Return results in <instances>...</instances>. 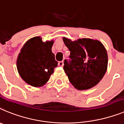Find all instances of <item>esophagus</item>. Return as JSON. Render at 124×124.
<instances>
[{
    "mask_svg": "<svg viewBox=\"0 0 124 124\" xmlns=\"http://www.w3.org/2000/svg\"><path fill=\"white\" fill-rule=\"evenodd\" d=\"M58 65L60 67H62L63 65V61H60V62H59V63H58Z\"/></svg>",
    "mask_w": 124,
    "mask_h": 124,
    "instance_id": "esophagus-1",
    "label": "esophagus"
}]
</instances>
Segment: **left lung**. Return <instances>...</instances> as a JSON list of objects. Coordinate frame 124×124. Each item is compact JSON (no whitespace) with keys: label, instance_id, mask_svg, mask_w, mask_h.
<instances>
[{"label":"left lung","instance_id":"left-lung-1","mask_svg":"<svg viewBox=\"0 0 124 124\" xmlns=\"http://www.w3.org/2000/svg\"><path fill=\"white\" fill-rule=\"evenodd\" d=\"M70 52L69 62L64 61L63 70L70 82L79 90H87L96 85L107 69L108 55L102 42L91 39H78L72 41L63 37Z\"/></svg>","mask_w":124,"mask_h":124}]
</instances>
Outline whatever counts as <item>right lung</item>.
Segmentation results:
<instances>
[{"instance_id": "1", "label": "right lung", "mask_w": 124, "mask_h": 124, "mask_svg": "<svg viewBox=\"0 0 124 124\" xmlns=\"http://www.w3.org/2000/svg\"><path fill=\"white\" fill-rule=\"evenodd\" d=\"M54 41H42L37 36L28 40L20 50L17 59V68L27 84L39 87L49 81L58 62L52 52Z\"/></svg>"}]
</instances>
